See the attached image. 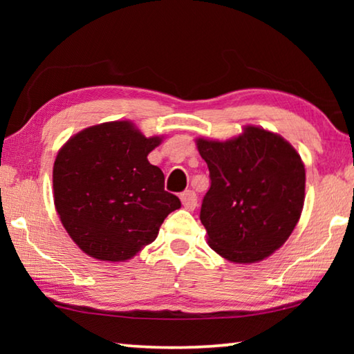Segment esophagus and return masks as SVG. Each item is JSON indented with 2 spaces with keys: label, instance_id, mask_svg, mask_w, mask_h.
<instances>
[{
  "label": "esophagus",
  "instance_id": "34e87169",
  "mask_svg": "<svg viewBox=\"0 0 354 354\" xmlns=\"http://www.w3.org/2000/svg\"><path fill=\"white\" fill-rule=\"evenodd\" d=\"M179 198L183 201V206L185 209H189V211H194L196 207V201H198V196L194 190H184L181 195H179Z\"/></svg>",
  "mask_w": 354,
  "mask_h": 354
}]
</instances>
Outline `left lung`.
I'll return each mask as SVG.
<instances>
[{
    "instance_id": "left-lung-1",
    "label": "left lung",
    "mask_w": 354,
    "mask_h": 354,
    "mask_svg": "<svg viewBox=\"0 0 354 354\" xmlns=\"http://www.w3.org/2000/svg\"><path fill=\"white\" fill-rule=\"evenodd\" d=\"M211 187L200 220L215 253L253 263L274 253L292 234L304 205L306 173L297 149L259 127L226 142L196 139Z\"/></svg>"
}]
</instances>
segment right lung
Segmentation results:
<instances>
[{"label": "right lung", "instance_id": "1", "mask_svg": "<svg viewBox=\"0 0 354 354\" xmlns=\"http://www.w3.org/2000/svg\"><path fill=\"white\" fill-rule=\"evenodd\" d=\"M160 142L162 137H145L123 120L82 129L59 149L53 167L55 206L84 253L128 261L181 207L178 196L164 189L162 170L148 162Z\"/></svg>", "mask_w": 354, "mask_h": 354}]
</instances>
